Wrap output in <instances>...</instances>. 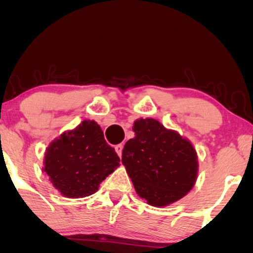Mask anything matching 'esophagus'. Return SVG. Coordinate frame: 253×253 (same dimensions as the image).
<instances>
[{
    "instance_id": "34e87169",
    "label": "esophagus",
    "mask_w": 253,
    "mask_h": 253,
    "mask_svg": "<svg viewBox=\"0 0 253 253\" xmlns=\"http://www.w3.org/2000/svg\"><path fill=\"white\" fill-rule=\"evenodd\" d=\"M123 149H124V145L123 144H119V145H117V146H115V151H117V153H118L119 157L123 156Z\"/></svg>"
}]
</instances>
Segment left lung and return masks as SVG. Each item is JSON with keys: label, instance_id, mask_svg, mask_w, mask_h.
Masks as SVG:
<instances>
[{"label": "left lung", "instance_id": "1", "mask_svg": "<svg viewBox=\"0 0 253 253\" xmlns=\"http://www.w3.org/2000/svg\"><path fill=\"white\" fill-rule=\"evenodd\" d=\"M135 136L125 144L123 164L141 199L164 207L187 195L199 171L197 155L189 140L155 119H139Z\"/></svg>", "mask_w": 253, "mask_h": 253}]
</instances>
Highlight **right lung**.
Returning a JSON list of instances; mask_svg holds the SVG:
<instances>
[{"instance_id":"obj_1","label":"right lung","mask_w":253,"mask_h":253,"mask_svg":"<svg viewBox=\"0 0 253 253\" xmlns=\"http://www.w3.org/2000/svg\"><path fill=\"white\" fill-rule=\"evenodd\" d=\"M119 162L101 127L95 121L84 120L48 145L42 171L63 196L78 199L96 193L101 182L120 165Z\"/></svg>"}]
</instances>
